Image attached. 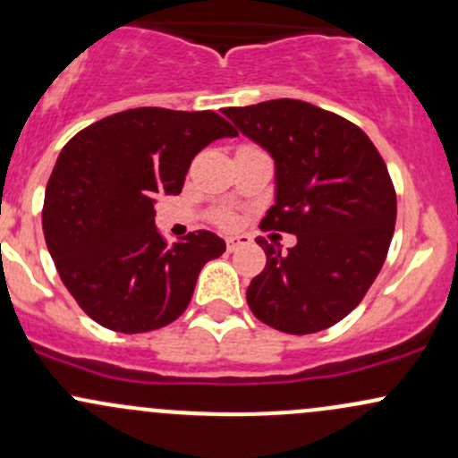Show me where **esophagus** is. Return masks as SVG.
<instances>
[{"label":"esophagus","mask_w":458,"mask_h":458,"mask_svg":"<svg viewBox=\"0 0 458 458\" xmlns=\"http://www.w3.org/2000/svg\"><path fill=\"white\" fill-rule=\"evenodd\" d=\"M243 245H250V237H245V234L225 239V248H228V252H237V250L243 248Z\"/></svg>","instance_id":"1"}]
</instances>
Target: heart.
<instances>
[{
	"label": "heart",
	"mask_w": 458,
	"mask_h": 458,
	"mask_svg": "<svg viewBox=\"0 0 458 458\" xmlns=\"http://www.w3.org/2000/svg\"><path fill=\"white\" fill-rule=\"evenodd\" d=\"M219 225H224V228H234V225L239 224V217L233 213V210H221V213L215 217Z\"/></svg>",
	"instance_id": "heart-1"
}]
</instances>
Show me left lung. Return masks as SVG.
Segmentation results:
<instances>
[{
    "mask_svg": "<svg viewBox=\"0 0 458 458\" xmlns=\"http://www.w3.org/2000/svg\"><path fill=\"white\" fill-rule=\"evenodd\" d=\"M224 114L276 160V204L260 228L298 237L289 252L256 239L267 265L248 286L250 309L289 335L330 328L360 304L389 252L398 202L383 156L359 125L302 99Z\"/></svg>",
    "mask_w": 458,
    "mask_h": 458,
    "instance_id": "8db88e82",
    "label": "left lung"
}]
</instances>
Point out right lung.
Returning a JSON list of instances; mask_svg holds the SVG:
<instances>
[{"mask_svg": "<svg viewBox=\"0 0 458 458\" xmlns=\"http://www.w3.org/2000/svg\"><path fill=\"white\" fill-rule=\"evenodd\" d=\"M224 137L237 130L213 110L145 106L99 119L63 148L45 189V243L99 326L137 335L172 324L204 265L225 252L208 230L167 245L154 225V199L178 195L195 154Z\"/></svg>", "mask_w": 458, "mask_h": 458, "instance_id": "add662e5", "label": "right lung"}]
</instances>
